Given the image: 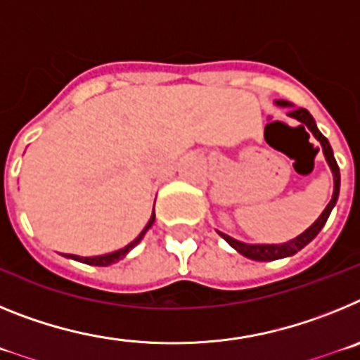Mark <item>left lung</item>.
Returning <instances> with one entry per match:
<instances>
[{"instance_id": "left-lung-1", "label": "left lung", "mask_w": 360, "mask_h": 360, "mask_svg": "<svg viewBox=\"0 0 360 360\" xmlns=\"http://www.w3.org/2000/svg\"><path fill=\"white\" fill-rule=\"evenodd\" d=\"M274 104L281 108H290L287 115L299 120L301 124H304L308 128V131L319 141L321 148H323V155L324 158H326V164H328L330 171H332L333 174V195L332 200L328 202V205H326L324 211L321 212L319 218H317L307 231L301 232V234L295 236L294 240L285 241V243H245V241L234 240V238H231L229 234H225V232L216 231L219 236L224 238V240L231 245L232 249L236 250V252H240L241 256L245 257H249V259H254V262H274V259H281V257H290L294 256L295 252H299L303 247H307V245L319 234V231L324 227V224H326L330 212L335 207L337 198H339V189H341V173H339V165H337L335 157H333L332 146H330L328 139L317 129V124L316 120H314V117L310 115V111L304 110V108H294V104H290L288 101H274ZM301 128H303V126H301Z\"/></svg>"}]
</instances>
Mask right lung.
Instances as JSON below:
<instances>
[{"instance_id":"right-lung-1","label":"right lung","mask_w":360,"mask_h":360,"mask_svg":"<svg viewBox=\"0 0 360 360\" xmlns=\"http://www.w3.org/2000/svg\"><path fill=\"white\" fill-rule=\"evenodd\" d=\"M153 221H155V211L151 212V218H149L148 225H146V227L142 229L141 234H139V236H136L135 240L131 241V243H128V245H126V247H122V249L115 250V252H108V254H101V256H90V257L75 256V254H66L65 257H70V259H75V262L86 263V265H95V266L113 265V263H117V262H119V259H122V257L128 256L129 250H133L136 247V245L141 243L142 238H144V234H146V232H148V229L153 225Z\"/></svg>"}]
</instances>
